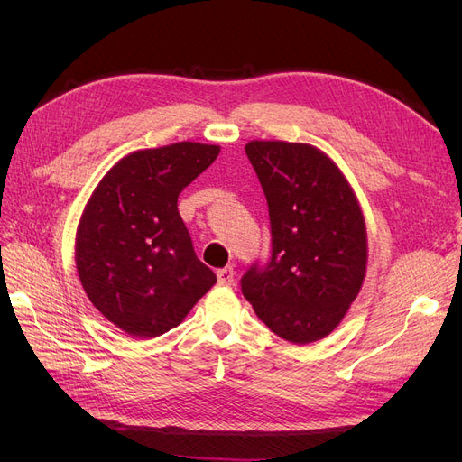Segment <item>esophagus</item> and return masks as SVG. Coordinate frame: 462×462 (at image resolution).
Masks as SVG:
<instances>
[{
    "mask_svg": "<svg viewBox=\"0 0 462 462\" xmlns=\"http://www.w3.org/2000/svg\"><path fill=\"white\" fill-rule=\"evenodd\" d=\"M234 268H223V270H218L217 272V279H218V284H223V286H230L232 282H234Z\"/></svg>",
    "mask_w": 462,
    "mask_h": 462,
    "instance_id": "1",
    "label": "esophagus"
}]
</instances>
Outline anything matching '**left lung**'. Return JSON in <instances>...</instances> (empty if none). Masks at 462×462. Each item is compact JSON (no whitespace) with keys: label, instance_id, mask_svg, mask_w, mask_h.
<instances>
[{"label":"left lung","instance_id":"8db88e82","mask_svg":"<svg viewBox=\"0 0 462 462\" xmlns=\"http://www.w3.org/2000/svg\"><path fill=\"white\" fill-rule=\"evenodd\" d=\"M245 153L270 209L272 251L241 277L258 319L290 343L331 333L359 294L367 232L335 162L307 143L249 142Z\"/></svg>","mask_w":462,"mask_h":462}]
</instances>
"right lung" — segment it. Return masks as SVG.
Listing matches in <instances>:
<instances>
[{
	"mask_svg": "<svg viewBox=\"0 0 462 462\" xmlns=\"http://www.w3.org/2000/svg\"><path fill=\"white\" fill-rule=\"evenodd\" d=\"M218 145L180 142L114 164L77 232V270L89 301L133 337L180 326L217 282L194 253L180 192L217 159Z\"/></svg>",
	"mask_w": 462,
	"mask_h": 462,
	"instance_id": "obj_1",
	"label": "right lung"
}]
</instances>
